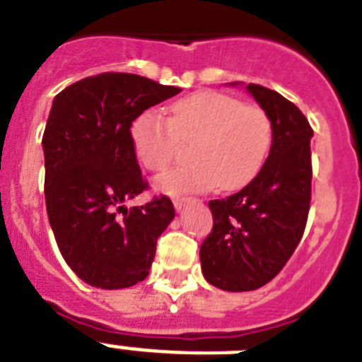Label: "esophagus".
Segmentation results:
<instances>
[{"mask_svg":"<svg viewBox=\"0 0 362 362\" xmlns=\"http://www.w3.org/2000/svg\"><path fill=\"white\" fill-rule=\"evenodd\" d=\"M187 203H190V197H175L174 199V206H175V210H183L185 209V204Z\"/></svg>","mask_w":362,"mask_h":362,"instance_id":"obj_1","label":"esophagus"}]
</instances>
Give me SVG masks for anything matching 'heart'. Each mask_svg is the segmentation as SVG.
Listing matches in <instances>:
<instances>
[{
    "label": "heart",
    "instance_id": "b5f03b06",
    "mask_svg": "<svg viewBox=\"0 0 362 362\" xmlns=\"http://www.w3.org/2000/svg\"><path fill=\"white\" fill-rule=\"evenodd\" d=\"M134 150L146 170L163 172L183 145H190L188 165L156 181L165 194L238 190L263 168L274 141V124L264 108L245 105L221 92H197L179 99L172 117L145 110L130 127Z\"/></svg>",
    "mask_w": 362,
    "mask_h": 362
}]
</instances>
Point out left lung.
I'll return each instance as SVG.
<instances>
[{
	"instance_id": "left-lung-1",
	"label": "left lung",
	"mask_w": 362,
	"mask_h": 362,
	"mask_svg": "<svg viewBox=\"0 0 362 362\" xmlns=\"http://www.w3.org/2000/svg\"><path fill=\"white\" fill-rule=\"evenodd\" d=\"M246 90L268 112L274 141L250 183L209 203L214 226L201 245V268L226 292L257 290L283 270L305 233L312 199L308 119L279 92L255 83Z\"/></svg>"
}]
</instances>
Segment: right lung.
<instances>
[{
	"instance_id": "add662e5",
	"label": "right lung",
	"mask_w": 362,
	"mask_h": 362,
	"mask_svg": "<svg viewBox=\"0 0 362 362\" xmlns=\"http://www.w3.org/2000/svg\"><path fill=\"white\" fill-rule=\"evenodd\" d=\"M179 92L137 74L103 72L54 98L41 141L47 214L63 259L90 286L129 288L148 276L175 210L166 196L124 206L148 188L130 127Z\"/></svg>"
}]
</instances>
